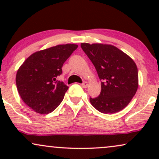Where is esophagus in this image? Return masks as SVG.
Returning a JSON list of instances; mask_svg holds the SVG:
<instances>
[{
    "mask_svg": "<svg viewBox=\"0 0 159 159\" xmlns=\"http://www.w3.org/2000/svg\"><path fill=\"white\" fill-rule=\"evenodd\" d=\"M88 84H89L88 82L84 81L83 84H81V87H83V88H87V87H88Z\"/></svg>",
    "mask_w": 159,
    "mask_h": 159,
    "instance_id": "esophagus-1",
    "label": "esophagus"
}]
</instances>
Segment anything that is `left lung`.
I'll use <instances>...</instances> for the list:
<instances>
[{"label":"left lung","mask_w":159,"mask_h":159,"mask_svg":"<svg viewBox=\"0 0 159 159\" xmlns=\"http://www.w3.org/2000/svg\"><path fill=\"white\" fill-rule=\"evenodd\" d=\"M102 80L101 93L90 98L91 105L103 114H114L125 108L138 87L136 63L116 46L102 43H81Z\"/></svg>","instance_id":"8db88e82"}]
</instances>
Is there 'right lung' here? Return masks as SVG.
<instances>
[{
  "instance_id": "obj_1",
  "label": "right lung",
  "mask_w": 159,
  "mask_h": 159,
  "mask_svg": "<svg viewBox=\"0 0 159 159\" xmlns=\"http://www.w3.org/2000/svg\"><path fill=\"white\" fill-rule=\"evenodd\" d=\"M75 44L58 45L34 52L17 71L16 87L21 99L40 114L54 111L63 101L69 87L57 78L62 66L78 48Z\"/></svg>"
}]
</instances>
